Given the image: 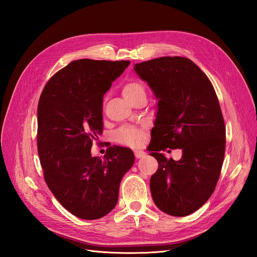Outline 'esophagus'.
Wrapping results in <instances>:
<instances>
[{"instance_id": "34e87169", "label": "esophagus", "mask_w": 257, "mask_h": 257, "mask_svg": "<svg viewBox=\"0 0 257 257\" xmlns=\"http://www.w3.org/2000/svg\"><path fill=\"white\" fill-rule=\"evenodd\" d=\"M134 154H135V157H136L137 159H141V158H144V157H145L146 152L143 151V150H135V151H134Z\"/></svg>"}]
</instances>
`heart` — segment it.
Listing matches in <instances>:
<instances>
[{
	"instance_id": "obj_1",
	"label": "heart",
	"mask_w": 257,
	"mask_h": 257,
	"mask_svg": "<svg viewBox=\"0 0 257 257\" xmlns=\"http://www.w3.org/2000/svg\"><path fill=\"white\" fill-rule=\"evenodd\" d=\"M139 94H146L145 88L139 82H128L123 88V95L126 99H132ZM144 132L133 125H124L115 132V141L125 146L138 147L144 142Z\"/></svg>"
}]
</instances>
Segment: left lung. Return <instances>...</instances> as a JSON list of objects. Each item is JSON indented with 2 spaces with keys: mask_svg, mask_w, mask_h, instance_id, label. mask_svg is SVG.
I'll list each match as a JSON object with an SVG mask.
<instances>
[{
  "mask_svg": "<svg viewBox=\"0 0 257 257\" xmlns=\"http://www.w3.org/2000/svg\"><path fill=\"white\" fill-rule=\"evenodd\" d=\"M134 71L159 99L148 150L159 162L151 176L154 204L169 215L195 212L211 196L225 153V124L212 83L193 61L162 57ZM181 149L179 161L160 153ZM169 151V150H168Z\"/></svg>",
  "mask_w": 257,
  "mask_h": 257,
  "instance_id": "1",
  "label": "left lung"
}]
</instances>
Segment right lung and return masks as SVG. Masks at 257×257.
Returning a JSON list of instances; mask_svg holds the SVG:
<instances>
[{
	"instance_id": "1",
	"label": "right lung",
	"mask_w": 257,
	"mask_h": 257,
	"mask_svg": "<svg viewBox=\"0 0 257 257\" xmlns=\"http://www.w3.org/2000/svg\"><path fill=\"white\" fill-rule=\"evenodd\" d=\"M130 61L76 60L45 85L37 107V151L48 188L67 211L96 220L115 207L134 153L112 146L104 159L91 147L103 132V97Z\"/></svg>"
}]
</instances>
